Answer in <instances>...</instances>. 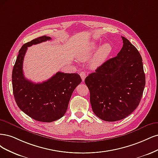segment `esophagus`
I'll list each match as a JSON object with an SVG mask.
<instances>
[{
  "instance_id": "34e87169",
  "label": "esophagus",
  "mask_w": 158,
  "mask_h": 158,
  "mask_svg": "<svg viewBox=\"0 0 158 158\" xmlns=\"http://www.w3.org/2000/svg\"><path fill=\"white\" fill-rule=\"evenodd\" d=\"M80 76H81V79H82V81H84L85 79L86 78V73L85 72H81L80 73Z\"/></svg>"
}]
</instances>
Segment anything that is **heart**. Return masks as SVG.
<instances>
[{
    "label": "heart",
    "instance_id": "b5f03b06",
    "mask_svg": "<svg viewBox=\"0 0 158 158\" xmlns=\"http://www.w3.org/2000/svg\"><path fill=\"white\" fill-rule=\"evenodd\" d=\"M98 47L99 45L97 43L94 41L89 43L85 47L79 50L77 55L78 60L82 62L89 60ZM98 48L90 61V65L93 68H97L102 64L112 51V47L108 43L103 44Z\"/></svg>",
    "mask_w": 158,
    "mask_h": 158
}]
</instances>
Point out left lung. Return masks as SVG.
<instances>
[{
  "instance_id": "8db88e82",
  "label": "left lung",
  "mask_w": 158,
  "mask_h": 158,
  "mask_svg": "<svg viewBox=\"0 0 158 158\" xmlns=\"http://www.w3.org/2000/svg\"><path fill=\"white\" fill-rule=\"evenodd\" d=\"M116 56L90 73L85 83L90 91L94 114L106 121H116L129 115L139 105L146 79L141 56L128 39Z\"/></svg>"
}]
</instances>
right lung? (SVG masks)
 <instances>
[{"mask_svg":"<svg viewBox=\"0 0 158 158\" xmlns=\"http://www.w3.org/2000/svg\"><path fill=\"white\" fill-rule=\"evenodd\" d=\"M50 39L44 35L24 44L19 50L12 76L13 94L19 109L32 119L47 123L64 115L73 90L82 81L77 73L60 72L40 83L24 77L23 62L27 47Z\"/></svg>","mask_w":158,"mask_h":158,"instance_id":"obj_1","label":"right lung"}]
</instances>
